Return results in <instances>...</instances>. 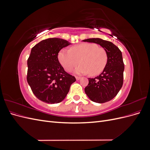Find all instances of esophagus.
Returning <instances> with one entry per match:
<instances>
[{"label": "esophagus", "instance_id": "esophagus-1", "mask_svg": "<svg viewBox=\"0 0 150 150\" xmlns=\"http://www.w3.org/2000/svg\"><path fill=\"white\" fill-rule=\"evenodd\" d=\"M76 80H79L81 79V78L79 76H76Z\"/></svg>", "mask_w": 150, "mask_h": 150}]
</instances>
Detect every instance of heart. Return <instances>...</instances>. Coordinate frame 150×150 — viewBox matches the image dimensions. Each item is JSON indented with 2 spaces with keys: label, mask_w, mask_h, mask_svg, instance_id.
<instances>
[{
  "label": "heart",
  "mask_w": 150,
  "mask_h": 150,
  "mask_svg": "<svg viewBox=\"0 0 150 150\" xmlns=\"http://www.w3.org/2000/svg\"><path fill=\"white\" fill-rule=\"evenodd\" d=\"M58 60L60 64L67 71L71 72L81 63L76 69L78 74L90 72L92 76H96L105 69L108 62V55L105 49L99 47L94 43L85 42L75 45L70 48V51L62 49L59 52Z\"/></svg>",
  "instance_id": "b5f03b06"
}]
</instances>
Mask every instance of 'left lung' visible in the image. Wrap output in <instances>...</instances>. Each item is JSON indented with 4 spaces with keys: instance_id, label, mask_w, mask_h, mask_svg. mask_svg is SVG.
I'll list each match as a JSON object with an SVG mask.
<instances>
[{
    "instance_id": "1",
    "label": "left lung",
    "mask_w": 150,
    "mask_h": 150,
    "mask_svg": "<svg viewBox=\"0 0 150 150\" xmlns=\"http://www.w3.org/2000/svg\"><path fill=\"white\" fill-rule=\"evenodd\" d=\"M83 41L99 44L107 52L105 69L96 78H89V84L84 91L91 100L95 103L108 102L116 96L123 84L125 66L122 53L118 47L108 40L91 38Z\"/></svg>"
}]
</instances>
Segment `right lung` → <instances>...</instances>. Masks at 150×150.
<instances>
[{"label":"right lung","mask_w":150,"mask_h":150,"mask_svg":"<svg viewBox=\"0 0 150 150\" xmlns=\"http://www.w3.org/2000/svg\"><path fill=\"white\" fill-rule=\"evenodd\" d=\"M70 44L64 39L49 38L32 48L27 81L39 100L49 104L61 102L76 81L74 76L64 71L57 57L59 52Z\"/></svg>","instance_id":"obj_1"}]
</instances>
